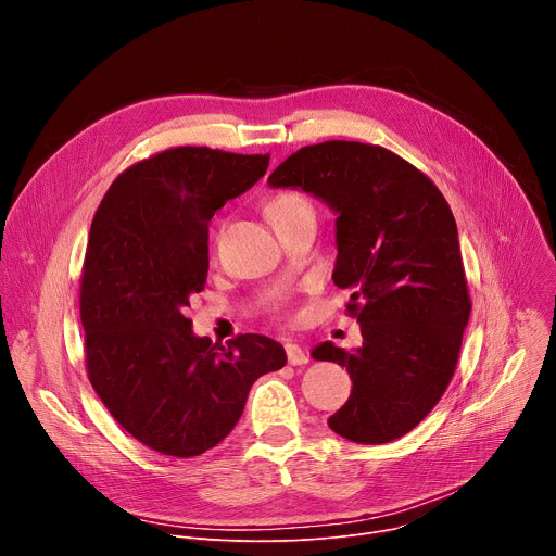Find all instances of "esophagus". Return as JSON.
Returning a JSON list of instances; mask_svg holds the SVG:
<instances>
[{"instance_id":"esophagus-1","label":"esophagus","mask_w":556,"mask_h":556,"mask_svg":"<svg viewBox=\"0 0 556 556\" xmlns=\"http://www.w3.org/2000/svg\"><path fill=\"white\" fill-rule=\"evenodd\" d=\"M286 354H288V363L290 365H305L309 361L305 350L299 343H292V341L286 343Z\"/></svg>"}]
</instances>
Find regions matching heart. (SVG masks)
<instances>
[{"label": "heart", "mask_w": 556, "mask_h": 556, "mask_svg": "<svg viewBox=\"0 0 556 556\" xmlns=\"http://www.w3.org/2000/svg\"><path fill=\"white\" fill-rule=\"evenodd\" d=\"M307 206L305 200L296 193H283V195H277L268 206H266V213L268 217H275V215H286V213H292V211H299Z\"/></svg>", "instance_id": "heart-1"}]
</instances>
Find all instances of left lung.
<instances>
[{
    "label": "left lung",
    "instance_id": "obj_1",
    "mask_svg": "<svg viewBox=\"0 0 556 556\" xmlns=\"http://www.w3.org/2000/svg\"><path fill=\"white\" fill-rule=\"evenodd\" d=\"M268 185L305 191L337 215L332 279L352 292L348 309L363 345L312 350L314 361L339 363L352 378L330 429L358 444L403 438L448 387L470 314L446 200L401 155L348 140L301 147Z\"/></svg>",
    "mask_w": 556,
    "mask_h": 556
}]
</instances>
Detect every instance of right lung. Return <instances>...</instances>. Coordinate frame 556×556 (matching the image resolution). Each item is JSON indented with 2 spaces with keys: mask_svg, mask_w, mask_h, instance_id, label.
Wrapping results in <instances>:
<instances>
[{
  "mask_svg": "<svg viewBox=\"0 0 556 556\" xmlns=\"http://www.w3.org/2000/svg\"><path fill=\"white\" fill-rule=\"evenodd\" d=\"M270 155L176 147L123 172L92 219L81 277L88 376L144 446L193 457L240 420L253 382L286 365L281 343L195 337L185 316L208 273V222Z\"/></svg>",
  "mask_w": 556,
  "mask_h": 556,
  "instance_id": "1",
  "label": "right lung"
}]
</instances>
